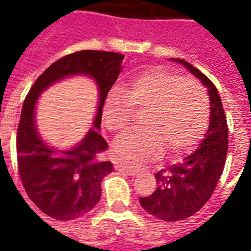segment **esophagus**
I'll use <instances>...</instances> for the list:
<instances>
[{
  "label": "esophagus",
  "instance_id": "obj_1",
  "mask_svg": "<svg viewBox=\"0 0 251 251\" xmlns=\"http://www.w3.org/2000/svg\"><path fill=\"white\" fill-rule=\"evenodd\" d=\"M115 169H117V170H121V172H125V173H127V175L130 176H134L139 173V168L132 166V165H126V163H119V162L115 163Z\"/></svg>",
  "mask_w": 251,
  "mask_h": 251
}]
</instances>
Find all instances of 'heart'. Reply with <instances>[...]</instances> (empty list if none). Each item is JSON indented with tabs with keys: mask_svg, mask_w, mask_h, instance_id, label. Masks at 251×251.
Here are the masks:
<instances>
[{
	"mask_svg": "<svg viewBox=\"0 0 251 251\" xmlns=\"http://www.w3.org/2000/svg\"><path fill=\"white\" fill-rule=\"evenodd\" d=\"M134 111H146L144 129L122 136L115 155L129 162L151 159L163 151L169 156L188 151L209 124V95L195 79L166 68H150L119 90H110L103 101V122L112 133L129 129Z\"/></svg>",
	"mask_w": 251,
	"mask_h": 251,
	"instance_id": "b5f03b06",
	"label": "heart"
}]
</instances>
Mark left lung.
Returning a JSON list of instances; mask_svg holds the SVG:
<instances>
[{"label": "left lung", "mask_w": 251, "mask_h": 251, "mask_svg": "<svg viewBox=\"0 0 251 251\" xmlns=\"http://www.w3.org/2000/svg\"><path fill=\"white\" fill-rule=\"evenodd\" d=\"M190 70L207 88L210 96V125L201 146L183 161L159 170L158 188L140 204L148 214L163 221H180L203 207L216 190L228 152V124L219 90L207 76L183 59H175Z\"/></svg>", "instance_id": "left-lung-1"}]
</instances>
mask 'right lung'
Masks as SVG:
<instances>
[{"label": "right lung", "mask_w": 251, "mask_h": 251, "mask_svg": "<svg viewBox=\"0 0 251 251\" xmlns=\"http://www.w3.org/2000/svg\"><path fill=\"white\" fill-rule=\"evenodd\" d=\"M124 54L81 50L61 57L34 82L22 107L16 136L18 172L28 198L42 213L67 221L85 216L101 197V181L112 172L103 159L108 143L97 130L101 125L104 97L118 79ZM92 76L99 86V108L95 129L76 148L57 151L39 139L33 124V108L40 92L68 75Z\"/></svg>", "instance_id": "obj_1"}]
</instances>
